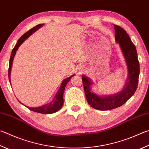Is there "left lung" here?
I'll return each instance as SVG.
<instances>
[{"label": "left lung", "instance_id": "obj_1", "mask_svg": "<svg viewBox=\"0 0 149 149\" xmlns=\"http://www.w3.org/2000/svg\"><path fill=\"white\" fill-rule=\"evenodd\" d=\"M115 41L119 44L128 68V76L125 86L118 93L109 96H98L91 91L93 84L90 78L82 75V81L88 104L94 109L106 111L123 105L134 95L137 88L139 75V63L135 45L126 32L120 26L114 25Z\"/></svg>", "mask_w": 149, "mask_h": 149}]
</instances>
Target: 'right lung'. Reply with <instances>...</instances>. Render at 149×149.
Wrapping results in <instances>:
<instances>
[{
  "label": "right lung",
  "mask_w": 149,
  "mask_h": 149,
  "mask_svg": "<svg viewBox=\"0 0 149 149\" xmlns=\"http://www.w3.org/2000/svg\"><path fill=\"white\" fill-rule=\"evenodd\" d=\"M44 25V24H39L36 26H35L34 27L29 30L26 33L24 34L22 36H21L19 39L18 40L17 44L15 45V47H13V50L12 51V54H11L10 58V64H9V68H8V78L9 81L10 83V73H11V70H12V63L13 61V58H14L15 55L16 53V51L18 49L19 47L20 46L21 44L25 41V40L31 36V35L34 33L35 31H36L38 29H40V27ZM74 76V75H72L69 77L66 78V79H64L63 81L62 82L61 85L59 88L58 91L57 93H56L55 96L54 97V99L53 101H51L50 103H49L47 104H45L44 105H42V106L40 107H30L28 106H26L30 110L32 111L42 113V114H51V113H54L57 111L61 108L63 107V104H64V100H63V94L64 89H65L66 84L69 82V81L71 79V78ZM21 103V102H19Z\"/></svg>",
  "instance_id": "obj_1"
}]
</instances>
